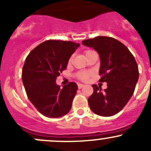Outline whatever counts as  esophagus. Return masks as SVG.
Wrapping results in <instances>:
<instances>
[{"mask_svg": "<svg viewBox=\"0 0 151 151\" xmlns=\"http://www.w3.org/2000/svg\"><path fill=\"white\" fill-rule=\"evenodd\" d=\"M77 85H78V88H79V89H81V88L84 86V84H78Z\"/></svg>", "mask_w": 151, "mask_h": 151, "instance_id": "obj_1", "label": "esophagus"}]
</instances>
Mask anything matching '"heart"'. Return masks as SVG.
<instances>
[{
    "mask_svg": "<svg viewBox=\"0 0 151 151\" xmlns=\"http://www.w3.org/2000/svg\"><path fill=\"white\" fill-rule=\"evenodd\" d=\"M93 50H86L85 52V55L86 56H88V55H90L91 53L93 52ZM71 60H72V59H70V60H69V62H71ZM90 75H91V73L89 72H84V71H81V72H77V74H76V77H77V79H80L81 81H86L88 80V79H89Z\"/></svg>",
    "mask_w": 151,
    "mask_h": 151,
    "instance_id": "obj_1",
    "label": "heart"
}]
</instances>
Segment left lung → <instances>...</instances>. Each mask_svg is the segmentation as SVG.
I'll return each mask as SVG.
<instances>
[{"label": "left lung", "instance_id": "1", "mask_svg": "<svg viewBox=\"0 0 151 151\" xmlns=\"http://www.w3.org/2000/svg\"><path fill=\"white\" fill-rule=\"evenodd\" d=\"M82 44L98 52L101 60L99 81L107 83L104 90L93 84V92L88 99L90 109L101 116L115 115L134 92L139 76L136 60L123 43L113 37L98 36L83 40Z\"/></svg>", "mask_w": 151, "mask_h": 151}]
</instances>
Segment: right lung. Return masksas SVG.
Masks as SVG:
<instances>
[{"instance_id": "add662e5", "label": "right lung", "mask_w": 151, "mask_h": 151, "mask_svg": "<svg viewBox=\"0 0 151 151\" xmlns=\"http://www.w3.org/2000/svg\"><path fill=\"white\" fill-rule=\"evenodd\" d=\"M79 46L71 41L50 40L36 47L25 59L22 83L29 100L45 116L61 117L72 108L77 84L70 82L60 88L56 79Z\"/></svg>"}]
</instances>
